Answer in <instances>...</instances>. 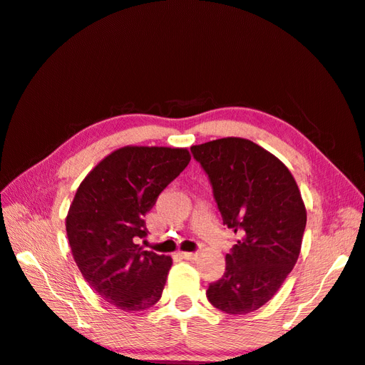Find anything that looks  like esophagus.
Instances as JSON below:
<instances>
[{"instance_id": "34e87169", "label": "esophagus", "mask_w": 365, "mask_h": 365, "mask_svg": "<svg viewBox=\"0 0 365 365\" xmlns=\"http://www.w3.org/2000/svg\"><path fill=\"white\" fill-rule=\"evenodd\" d=\"M181 256L187 260H195L198 257L197 252H181Z\"/></svg>"}]
</instances>
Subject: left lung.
I'll return each instance as SVG.
<instances>
[{
	"label": "left lung",
	"mask_w": 365,
	"mask_h": 365,
	"mask_svg": "<svg viewBox=\"0 0 365 365\" xmlns=\"http://www.w3.org/2000/svg\"><path fill=\"white\" fill-rule=\"evenodd\" d=\"M208 175L224 224L238 235L206 297L229 314L265 305L297 262L307 225L299 185L278 157L245 138L190 148Z\"/></svg>",
	"instance_id": "obj_1"
}]
</instances>
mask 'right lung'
<instances>
[{"label":"right lung","instance_id":"obj_1","mask_svg":"<svg viewBox=\"0 0 365 365\" xmlns=\"http://www.w3.org/2000/svg\"><path fill=\"white\" fill-rule=\"evenodd\" d=\"M190 162L185 148L123 146L79 184L66 216V235L82 277L119 310H148L162 297L170 256L143 251L144 216Z\"/></svg>","mask_w":365,"mask_h":365}]
</instances>
